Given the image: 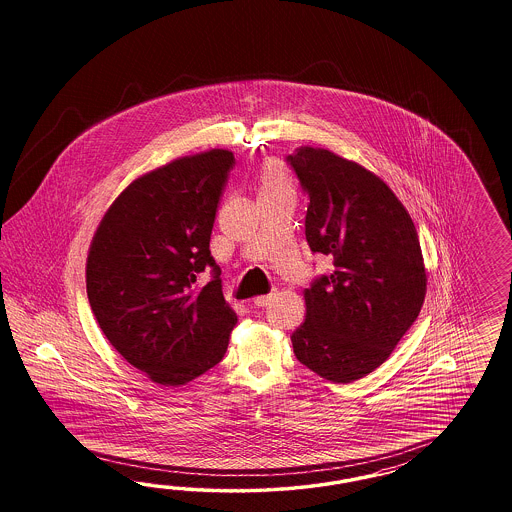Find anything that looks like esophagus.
<instances>
[{
	"label": "esophagus",
	"instance_id": "esophagus-1",
	"mask_svg": "<svg viewBox=\"0 0 512 512\" xmlns=\"http://www.w3.org/2000/svg\"><path fill=\"white\" fill-rule=\"evenodd\" d=\"M274 296H276V291H274V293H268L266 296H257V298L253 300V304H255L257 308H266V306L272 302Z\"/></svg>",
	"mask_w": 512,
	"mask_h": 512
}]
</instances>
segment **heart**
I'll return each instance as SVG.
<instances>
[{"label": "heart", "mask_w": 512, "mask_h": 512, "mask_svg": "<svg viewBox=\"0 0 512 512\" xmlns=\"http://www.w3.org/2000/svg\"><path fill=\"white\" fill-rule=\"evenodd\" d=\"M257 191H259V197L283 195V193L293 195V178L279 159L264 161L257 176Z\"/></svg>", "instance_id": "1"}]
</instances>
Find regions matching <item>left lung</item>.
<instances>
[{"mask_svg": "<svg viewBox=\"0 0 512 512\" xmlns=\"http://www.w3.org/2000/svg\"><path fill=\"white\" fill-rule=\"evenodd\" d=\"M285 161L310 199L308 246L334 263L304 293L293 349L311 372L351 383L379 368L419 317L426 272L417 229L390 187L357 163L310 146Z\"/></svg>", "mask_w": 512, "mask_h": 512, "instance_id": "left-lung-1", "label": "left lung"}]
</instances>
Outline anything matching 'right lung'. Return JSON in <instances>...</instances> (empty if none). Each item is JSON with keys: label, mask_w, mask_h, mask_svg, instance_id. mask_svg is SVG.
Here are the masks:
<instances>
[{"label": "right lung", "mask_w": 512, "mask_h": 512, "mask_svg": "<svg viewBox=\"0 0 512 512\" xmlns=\"http://www.w3.org/2000/svg\"><path fill=\"white\" fill-rule=\"evenodd\" d=\"M229 150L176 159L137 178L103 217L86 264L93 315L122 357L178 387L225 357L236 313L210 253ZM213 279L197 288L198 274Z\"/></svg>", "instance_id": "right-lung-1"}]
</instances>
